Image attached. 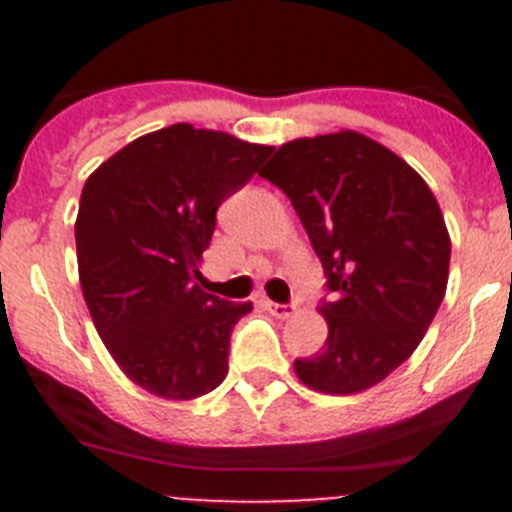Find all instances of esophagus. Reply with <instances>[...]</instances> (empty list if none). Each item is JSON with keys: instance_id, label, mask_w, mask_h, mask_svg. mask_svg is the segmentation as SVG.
I'll list each match as a JSON object with an SVG mask.
<instances>
[{"instance_id": "obj_1", "label": "esophagus", "mask_w": 512, "mask_h": 512, "mask_svg": "<svg viewBox=\"0 0 512 512\" xmlns=\"http://www.w3.org/2000/svg\"><path fill=\"white\" fill-rule=\"evenodd\" d=\"M261 305H264V310H269L274 318L287 320V318H292V315H295V307H292V305H279V302H271V300H264Z\"/></svg>"}]
</instances>
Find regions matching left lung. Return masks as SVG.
I'll list each match as a JSON object with an SVG mask.
<instances>
[{"label": "left lung", "instance_id": "1", "mask_svg": "<svg viewBox=\"0 0 512 512\" xmlns=\"http://www.w3.org/2000/svg\"><path fill=\"white\" fill-rule=\"evenodd\" d=\"M300 215L333 300L323 351L295 361L302 384L356 395L408 361L449 282L451 238L423 176L356 130L289 140L264 171Z\"/></svg>", "mask_w": 512, "mask_h": 512}]
</instances>
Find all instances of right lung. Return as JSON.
<instances>
[{
  "instance_id": "add662e5",
  "label": "right lung",
  "mask_w": 512,
  "mask_h": 512,
  "mask_svg": "<svg viewBox=\"0 0 512 512\" xmlns=\"http://www.w3.org/2000/svg\"><path fill=\"white\" fill-rule=\"evenodd\" d=\"M274 148L176 122L110 156L76 215L79 282L125 377L164 400L207 395L228 374L230 330L253 310L200 287L225 197Z\"/></svg>"
}]
</instances>
